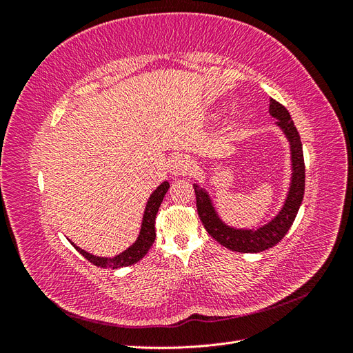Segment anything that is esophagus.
Here are the masks:
<instances>
[{
    "label": "esophagus",
    "instance_id": "34e87169",
    "mask_svg": "<svg viewBox=\"0 0 353 353\" xmlns=\"http://www.w3.org/2000/svg\"><path fill=\"white\" fill-rule=\"evenodd\" d=\"M170 168L175 175H188L191 170L194 169V163L188 156L185 154H175L170 160Z\"/></svg>",
    "mask_w": 353,
    "mask_h": 353
}]
</instances>
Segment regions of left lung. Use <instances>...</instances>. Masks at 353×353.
Wrapping results in <instances>:
<instances>
[{"label": "left lung", "instance_id": "obj_1", "mask_svg": "<svg viewBox=\"0 0 353 353\" xmlns=\"http://www.w3.org/2000/svg\"><path fill=\"white\" fill-rule=\"evenodd\" d=\"M270 113L276 117L279 125L284 134L287 135L292 147V165H293V176L292 185L288 190V196L284 203L281 212L276 215L270 223L258 228V230H234L223 223L215 209L212 206V201L206 194L205 190H201L197 184H193L196 193V205L197 212L203 225H205L209 236L215 239L219 244L225 245L227 249L240 252V253H258L272 248L276 243H280L283 237L290 230L292 223L302 205L303 193H305V160H303V148L301 135H299L296 126L292 121L290 113L287 112L283 104L271 99Z\"/></svg>", "mask_w": 353, "mask_h": 353}]
</instances>
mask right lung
<instances>
[{
  "mask_svg": "<svg viewBox=\"0 0 353 353\" xmlns=\"http://www.w3.org/2000/svg\"><path fill=\"white\" fill-rule=\"evenodd\" d=\"M168 190H169V184L165 181L163 184H160L156 188V191L150 196V199H148L145 212H144V218H143L141 232H140V236H138L137 241L131 245L130 249H126L121 254L114 256V258H99V256H94L88 252H85L81 248H78V245H74H74V249H77L85 259H88L92 265L99 266V268H105V266H109V268L116 270V268H123V266H130L132 263H137L138 261L144 258L148 249H150L154 243L156 215H157V210H159L160 205H162V200H163L165 194L168 193Z\"/></svg>",
  "mask_w": 353,
  "mask_h": 353,
  "instance_id": "right-lung-1",
  "label": "right lung"
}]
</instances>
